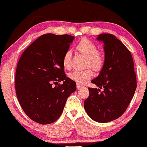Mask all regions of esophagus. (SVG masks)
Wrapping results in <instances>:
<instances>
[{
	"mask_svg": "<svg viewBox=\"0 0 147 147\" xmlns=\"http://www.w3.org/2000/svg\"><path fill=\"white\" fill-rule=\"evenodd\" d=\"M83 87H84V86H83V85L80 84H77V88L78 89H80V88H83Z\"/></svg>",
	"mask_w": 147,
	"mask_h": 147,
	"instance_id": "34e87169",
	"label": "esophagus"
}]
</instances>
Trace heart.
<instances>
[{
    "mask_svg": "<svg viewBox=\"0 0 147 147\" xmlns=\"http://www.w3.org/2000/svg\"><path fill=\"white\" fill-rule=\"evenodd\" d=\"M78 50L87 56V66H91L95 70L101 68L103 64V56L98 52L95 44L88 39H83L77 45ZM72 52L70 49L65 51L63 56L62 62L65 68H69L71 63ZM69 78L78 84H83L90 80L93 76V72L91 67L85 69H76L69 74Z\"/></svg>",
    "mask_w": 147,
    "mask_h": 147,
    "instance_id": "1",
    "label": "heart"
}]
</instances>
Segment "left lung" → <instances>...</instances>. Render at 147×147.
<instances>
[{
    "mask_svg": "<svg viewBox=\"0 0 147 147\" xmlns=\"http://www.w3.org/2000/svg\"><path fill=\"white\" fill-rule=\"evenodd\" d=\"M97 40L103 43L105 61L99 75L91 81L99 89L88 88L84 108L93 121L107 123L126 111L135 94L137 79L130 51L119 40L111 34H99Z\"/></svg>",
    "mask_w": 147,
    "mask_h": 147,
    "instance_id": "left-lung-1",
    "label": "left lung"
}]
</instances>
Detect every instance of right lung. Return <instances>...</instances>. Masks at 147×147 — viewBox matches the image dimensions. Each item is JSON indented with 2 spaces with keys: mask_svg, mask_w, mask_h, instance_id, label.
Here are the masks:
<instances>
[{
  "mask_svg": "<svg viewBox=\"0 0 147 147\" xmlns=\"http://www.w3.org/2000/svg\"><path fill=\"white\" fill-rule=\"evenodd\" d=\"M74 38L46 34L33 42L19 59L15 76L17 98L26 115L40 124L58 120L67 97L76 91V82L66 77L62 62ZM59 81L63 84H59Z\"/></svg>",
  "mask_w": 147,
  "mask_h": 147,
  "instance_id": "right-lung-1",
  "label": "right lung"
}]
</instances>
